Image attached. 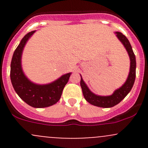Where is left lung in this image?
Returning a JSON list of instances; mask_svg holds the SVG:
<instances>
[{
  "instance_id": "8db88e82",
  "label": "left lung",
  "mask_w": 148,
  "mask_h": 148,
  "mask_svg": "<svg viewBox=\"0 0 148 148\" xmlns=\"http://www.w3.org/2000/svg\"><path fill=\"white\" fill-rule=\"evenodd\" d=\"M115 34H117L116 36L118 39L122 42V44L126 49L130 56V72L125 84L119 89H116L112 95L99 96V95H95L93 92H91L90 89L88 88V86H86V84L82 78V76L80 75L81 76L80 85H81L83 95L85 99L91 104L97 106V107L109 108V107H112L116 104H119L130 92L134 83H135V77H136V59H135V53L132 51L130 43L128 41L127 37L120 32H116Z\"/></svg>"
}]
</instances>
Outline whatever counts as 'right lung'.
I'll use <instances>...</instances> for the list:
<instances>
[{
  "instance_id": "add662e5",
  "label": "right lung",
  "mask_w": 148,
  "mask_h": 148,
  "mask_svg": "<svg viewBox=\"0 0 148 148\" xmlns=\"http://www.w3.org/2000/svg\"><path fill=\"white\" fill-rule=\"evenodd\" d=\"M36 32L28 33L15 50L10 64V80L17 95L28 105L35 108L50 107L60 99L62 92L71 73L64 74L56 81L47 84H37L25 76L21 66L23 48L30 37Z\"/></svg>"
}]
</instances>
